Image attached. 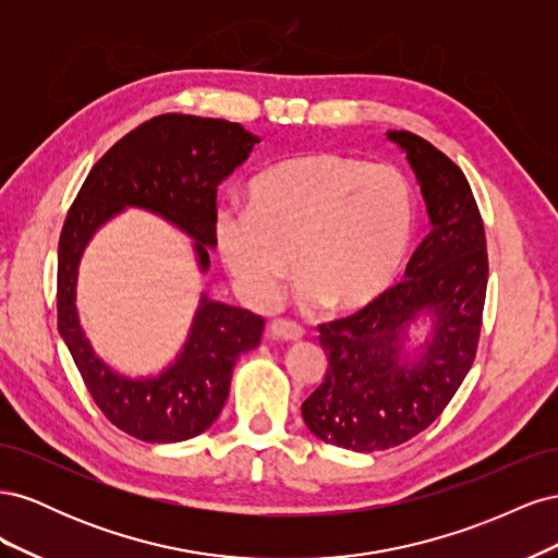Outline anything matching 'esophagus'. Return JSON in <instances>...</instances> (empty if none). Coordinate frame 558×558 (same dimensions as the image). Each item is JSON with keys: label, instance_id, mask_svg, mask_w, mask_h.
Returning <instances> with one entry per match:
<instances>
[{"label": "esophagus", "instance_id": "34e87169", "mask_svg": "<svg viewBox=\"0 0 558 558\" xmlns=\"http://www.w3.org/2000/svg\"><path fill=\"white\" fill-rule=\"evenodd\" d=\"M267 332L272 337H279V340H286V342H295L302 337V330L295 320H289V318H275L272 324L267 326Z\"/></svg>", "mask_w": 558, "mask_h": 558}]
</instances>
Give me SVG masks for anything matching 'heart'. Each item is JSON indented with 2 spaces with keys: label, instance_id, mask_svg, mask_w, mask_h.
<instances>
[{
  "label": "heart",
  "instance_id": "heart-1",
  "mask_svg": "<svg viewBox=\"0 0 558 558\" xmlns=\"http://www.w3.org/2000/svg\"><path fill=\"white\" fill-rule=\"evenodd\" d=\"M248 209L216 214V246L240 293L267 307L293 272L302 298L330 310L375 300L414 234L410 181L388 165L305 150L267 167L246 189Z\"/></svg>",
  "mask_w": 558,
  "mask_h": 558
}]
</instances>
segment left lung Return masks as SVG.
<instances>
[{"instance_id":"left-lung-1","label":"left lung","mask_w":558,"mask_h":558,"mask_svg":"<svg viewBox=\"0 0 558 558\" xmlns=\"http://www.w3.org/2000/svg\"><path fill=\"white\" fill-rule=\"evenodd\" d=\"M388 140L408 154L433 228L402 281L318 326L328 369L302 402L316 437L353 451L398 447L445 412L477 356L488 281L484 221L461 167L418 134L400 130ZM426 308L434 337L418 362L404 364L399 335Z\"/></svg>"}]
</instances>
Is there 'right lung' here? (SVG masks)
I'll list each match as a JSON object with an SVG mask.
<instances>
[{
	"mask_svg": "<svg viewBox=\"0 0 558 558\" xmlns=\"http://www.w3.org/2000/svg\"><path fill=\"white\" fill-rule=\"evenodd\" d=\"M258 137L223 118L162 113L118 140L83 181L58 244V330L95 404L142 442H181L205 433L228 400L232 367L260 344L265 318L202 298L181 356L156 379H125L99 361L74 305L81 253L123 207L156 211L195 240L199 267L216 246L218 183Z\"/></svg>",
	"mask_w": 558,
	"mask_h": 558,
	"instance_id": "obj_1",
	"label": "right lung"
}]
</instances>
